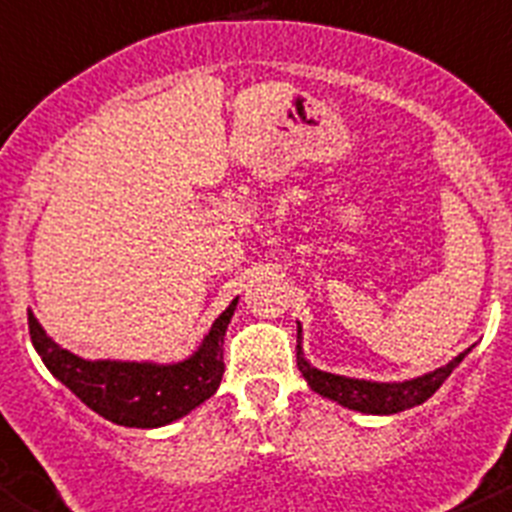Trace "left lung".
<instances>
[{"label": "left lung", "instance_id": "1", "mask_svg": "<svg viewBox=\"0 0 512 512\" xmlns=\"http://www.w3.org/2000/svg\"><path fill=\"white\" fill-rule=\"evenodd\" d=\"M471 349H466L463 354H458L453 362H448L445 367L435 369V372H427L422 377H414V380L403 382H372V380H354V377L343 375H330V372H322L315 369L312 364L304 359L302 351V325L296 330V367L304 375L307 385L315 393H320L322 398H330V401L341 403L346 409L362 411V414H398V411L414 409L419 403H424L427 398L437 393L442 382L448 380L450 372H453L458 364L463 362V356Z\"/></svg>", "mask_w": 512, "mask_h": 512}]
</instances>
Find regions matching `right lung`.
I'll use <instances>...</instances> for the list:
<instances>
[{
    "instance_id": "1",
    "label": "right lung",
    "mask_w": 512,
    "mask_h": 512,
    "mask_svg": "<svg viewBox=\"0 0 512 512\" xmlns=\"http://www.w3.org/2000/svg\"><path fill=\"white\" fill-rule=\"evenodd\" d=\"M236 302L223 309L200 349L176 364L153 362H88L46 336L33 312H28L30 341L41 362L88 409L122 427L153 429L190 414L216 393L223 377V336Z\"/></svg>"
}]
</instances>
